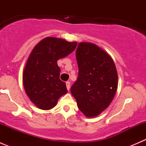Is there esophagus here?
Segmentation results:
<instances>
[{
	"label": "esophagus",
	"instance_id": "1",
	"mask_svg": "<svg viewBox=\"0 0 146 146\" xmlns=\"http://www.w3.org/2000/svg\"><path fill=\"white\" fill-rule=\"evenodd\" d=\"M66 88H67L68 90H70V82H69V81H67V82H66Z\"/></svg>",
	"mask_w": 146,
	"mask_h": 146
}]
</instances>
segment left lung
<instances>
[{"label": "left lung", "mask_w": 146, "mask_h": 146, "mask_svg": "<svg viewBox=\"0 0 146 146\" xmlns=\"http://www.w3.org/2000/svg\"><path fill=\"white\" fill-rule=\"evenodd\" d=\"M76 55L78 76L70 92L86 117H96L110 105L115 95L117 68L110 55L94 44L80 43Z\"/></svg>", "instance_id": "left-lung-1"}]
</instances>
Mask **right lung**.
<instances>
[{"mask_svg": "<svg viewBox=\"0 0 146 146\" xmlns=\"http://www.w3.org/2000/svg\"><path fill=\"white\" fill-rule=\"evenodd\" d=\"M77 44L46 37L32 49L23 72V85L30 100L41 110L52 109L60 97L67 93L66 83L59 78L57 61L73 52Z\"/></svg>", "mask_w": 146, "mask_h": 146, "instance_id": "obj_1", "label": "right lung"}]
</instances>
